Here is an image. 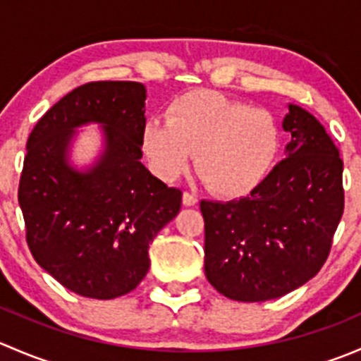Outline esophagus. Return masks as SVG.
I'll list each match as a JSON object with an SVG mask.
<instances>
[{"label": "esophagus", "instance_id": "1", "mask_svg": "<svg viewBox=\"0 0 361 361\" xmlns=\"http://www.w3.org/2000/svg\"><path fill=\"white\" fill-rule=\"evenodd\" d=\"M183 204L185 206H195L197 204V197L190 192H183Z\"/></svg>", "mask_w": 361, "mask_h": 361}]
</instances>
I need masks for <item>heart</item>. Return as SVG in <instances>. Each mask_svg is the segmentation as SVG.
I'll return each instance as SVG.
<instances>
[{
    "mask_svg": "<svg viewBox=\"0 0 361 361\" xmlns=\"http://www.w3.org/2000/svg\"><path fill=\"white\" fill-rule=\"evenodd\" d=\"M281 130L271 111L251 108L211 90L176 97L167 118L143 127V148L155 173L176 180L190 167L211 192L238 197L257 188L274 166Z\"/></svg>",
    "mask_w": 361,
    "mask_h": 361,
    "instance_id": "obj_1",
    "label": "heart"
}]
</instances>
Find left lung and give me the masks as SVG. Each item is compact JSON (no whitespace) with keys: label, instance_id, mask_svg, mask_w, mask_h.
Returning a JSON list of instances; mask_svg holds the SVG:
<instances>
[{"label":"left lung","instance_id":"obj_1","mask_svg":"<svg viewBox=\"0 0 361 361\" xmlns=\"http://www.w3.org/2000/svg\"><path fill=\"white\" fill-rule=\"evenodd\" d=\"M285 159L238 201H201L204 271L239 302H264L298 288L329 258L344 211L342 159L325 127L288 104Z\"/></svg>","mask_w":361,"mask_h":361}]
</instances>
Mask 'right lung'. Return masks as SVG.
I'll list each match as a JSON object with an SVG mask.
<instances>
[{
    "mask_svg": "<svg viewBox=\"0 0 361 361\" xmlns=\"http://www.w3.org/2000/svg\"><path fill=\"white\" fill-rule=\"evenodd\" d=\"M145 99L140 82L85 83L27 137L19 183L25 241L39 267L82 297L133 292L150 267V243L181 207V190L141 164ZM85 123L104 126L105 150L78 171L68 166V145Z\"/></svg>",
    "mask_w": 361,
    "mask_h": 361,
    "instance_id": "obj_1",
    "label": "right lung"
}]
</instances>
